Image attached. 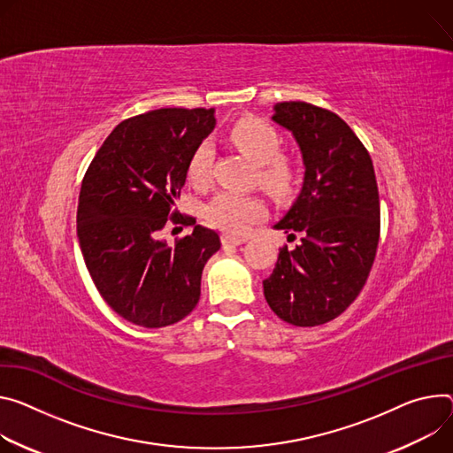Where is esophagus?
Masks as SVG:
<instances>
[{
    "instance_id": "1",
    "label": "esophagus",
    "mask_w": 453,
    "mask_h": 453,
    "mask_svg": "<svg viewBox=\"0 0 453 453\" xmlns=\"http://www.w3.org/2000/svg\"><path fill=\"white\" fill-rule=\"evenodd\" d=\"M248 242V238H242V236H233V234H222V243L224 245H242Z\"/></svg>"
}]
</instances>
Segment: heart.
Wrapping results in <instances>:
<instances>
[{
  "instance_id": "obj_1",
  "label": "heart",
  "mask_w": 453,
  "mask_h": 453,
  "mask_svg": "<svg viewBox=\"0 0 453 453\" xmlns=\"http://www.w3.org/2000/svg\"><path fill=\"white\" fill-rule=\"evenodd\" d=\"M231 142L248 157L257 166H260V180L278 195L291 191L296 180L295 164L280 153V135L267 120L258 117L240 119L231 128ZM213 162V148L210 142H200L189 157L188 179L202 186L208 182ZM265 213V203L255 195H243L234 191L217 193L210 203L205 205L208 220L234 234L248 231Z\"/></svg>"
}]
</instances>
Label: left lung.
<instances>
[{
    "instance_id": "obj_1",
    "label": "left lung",
    "mask_w": 453,
    "mask_h": 453,
    "mask_svg": "<svg viewBox=\"0 0 453 453\" xmlns=\"http://www.w3.org/2000/svg\"><path fill=\"white\" fill-rule=\"evenodd\" d=\"M271 120L291 132L303 184L274 229L302 240L280 250L264 295L278 318L314 326L340 316L359 295L380 242V195L372 158L336 113L303 101L274 104Z\"/></svg>"
}]
</instances>
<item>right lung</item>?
Here are the masks:
<instances>
[{
  "instance_id": "1",
  "label": "right lung",
  "mask_w": 453,
  "mask_h": 453,
  "mask_svg": "<svg viewBox=\"0 0 453 453\" xmlns=\"http://www.w3.org/2000/svg\"><path fill=\"white\" fill-rule=\"evenodd\" d=\"M217 125L215 108H160L122 120L96 153L77 205V238L104 302L127 321L158 328L186 318L200 298L205 262L220 236L173 213L195 148ZM172 216L194 226L173 246Z\"/></svg>"
}]
</instances>
